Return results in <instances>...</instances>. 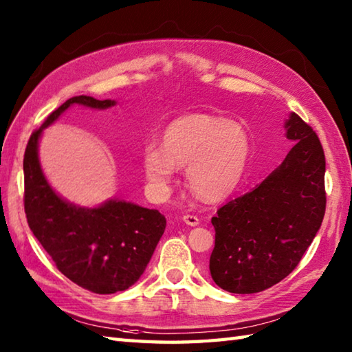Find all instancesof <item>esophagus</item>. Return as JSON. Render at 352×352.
I'll return each instance as SVG.
<instances>
[{"label":"esophagus","mask_w":352,"mask_h":352,"mask_svg":"<svg viewBox=\"0 0 352 352\" xmlns=\"http://www.w3.org/2000/svg\"><path fill=\"white\" fill-rule=\"evenodd\" d=\"M183 221L188 223V226H190V227H197L198 223H199L198 216H195V214H184L183 216Z\"/></svg>","instance_id":"obj_1"}]
</instances>
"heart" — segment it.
Wrapping results in <instances>:
<instances>
[{
    "instance_id": "heart-1",
    "label": "heart",
    "mask_w": 352,
    "mask_h": 352,
    "mask_svg": "<svg viewBox=\"0 0 352 352\" xmlns=\"http://www.w3.org/2000/svg\"><path fill=\"white\" fill-rule=\"evenodd\" d=\"M251 151L242 125L213 115L177 119L163 133V145L148 144L142 154L151 188L164 193L177 166H186V182L201 199L228 197L241 183Z\"/></svg>"
}]
</instances>
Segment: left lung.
<instances>
[{
	"instance_id": "obj_1",
	"label": "left lung",
	"mask_w": 352,
	"mask_h": 352,
	"mask_svg": "<svg viewBox=\"0 0 352 352\" xmlns=\"http://www.w3.org/2000/svg\"><path fill=\"white\" fill-rule=\"evenodd\" d=\"M294 140L286 159L212 218L213 281L231 294H257L294 271L315 239L327 206L325 155L318 134L296 113L284 124Z\"/></svg>"
}]
</instances>
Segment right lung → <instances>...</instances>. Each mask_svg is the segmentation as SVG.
I'll return each instance as SVG.
<instances>
[{"mask_svg":"<svg viewBox=\"0 0 352 352\" xmlns=\"http://www.w3.org/2000/svg\"><path fill=\"white\" fill-rule=\"evenodd\" d=\"M72 104L109 109L116 101L74 96L33 131L24 154L27 222L58 271L72 283L94 294H116L133 286L144 274L166 219L159 210L119 199L94 208L78 207L52 190L42 172L37 145L43 129Z\"/></svg>","mask_w":352,"mask_h":352,"instance_id":"right-lung-1","label":"right lung"}]
</instances>
